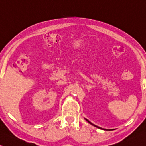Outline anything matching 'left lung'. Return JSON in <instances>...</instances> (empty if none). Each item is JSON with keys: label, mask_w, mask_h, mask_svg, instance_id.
Returning <instances> with one entry per match:
<instances>
[{"label": "left lung", "mask_w": 146, "mask_h": 146, "mask_svg": "<svg viewBox=\"0 0 146 146\" xmlns=\"http://www.w3.org/2000/svg\"><path fill=\"white\" fill-rule=\"evenodd\" d=\"M86 120L87 121H88V123H90V124H91V125H93V126H95V127H97V128H98V129H103V130H106V129H102V128H100V127H97V126H96V125H93V123H91L90 121H89V120H87V119H86Z\"/></svg>", "instance_id": "obj_1"}]
</instances>
